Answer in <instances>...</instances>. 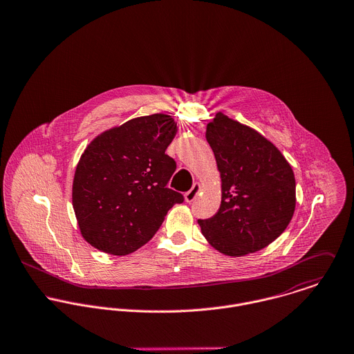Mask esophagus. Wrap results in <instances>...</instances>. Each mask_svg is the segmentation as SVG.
Wrapping results in <instances>:
<instances>
[{
  "label": "esophagus",
  "instance_id": "34e87169",
  "mask_svg": "<svg viewBox=\"0 0 354 354\" xmlns=\"http://www.w3.org/2000/svg\"><path fill=\"white\" fill-rule=\"evenodd\" d=\"M199 189H201V187H199V185H198V183H194V185H193V187H192V189L185 194V199H186V202H189V203H190V202H193V201L196 199V194L199 193Z\"/></svg>",
  "mask_w": 354,
  "mask_h": 354
}]
</instances>
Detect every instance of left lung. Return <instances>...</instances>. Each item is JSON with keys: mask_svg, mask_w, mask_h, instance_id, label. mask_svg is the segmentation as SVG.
Returning a JSON list of instances; mask_svg holds the SVG:
<instances>
[{"mask_svg": "<svg viewBox=\"0 0 354 354\" xmlns=\"http://www.w3.org/2000/svg\"><path fill=\"white\" fill-rule=\"evenodd\" d=\"M206 140L221 174V205L199 218L202 235L220 252L241 257L274 241L292 220L296 182L292 167L254 129L217 114Z\"/></svg>", "mask_w": 354, "mask_h": 354, "instance_id": "1", "label": "left lung"}]
</instances>
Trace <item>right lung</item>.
<instances>
[{
  "label": "right lung",
  "mask_w": 354,
  "mask_h": 354,
  "mask_svg": "<svg viewBox=\"0 0 354 354\" xmlns=\"http://www.w3.org/2000/svg\"><path fill=\"white\" fill-rule=\"evenodd\" d=\"M165 114L131 119L97 136L80 158L73 209L95 248L126 255L148 243L185 196L167 187L176 161L165 149L176 134Z\"/></svg>",
  "instance_id": "add662e5"
}]
</instances>
